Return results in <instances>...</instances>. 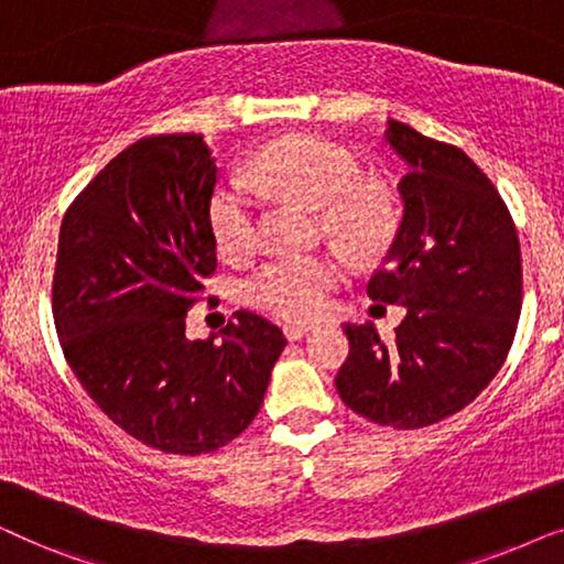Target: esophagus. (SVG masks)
Returning a JSON list of instances; mask_svg holds the SVG:
<instances>
[{
	"mask_svg": "<svg viewBox=\"0 0 564 564\" xmlns=\"http://www.w3.org/2000/svg\"><path fill=\"white\" fill-rule=\"evenodd\" d=\"M311 326H305V323H288V326H284V336L290 338V341H297V338H303V336H307L311 334Z\"/></svg>",
	"mask_w": 564,
	"mask_h": 564,
	"instance_id": "esophagus-1",
	"label": "esophagus"
}]
</instances>
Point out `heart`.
Listing matches in <instances>:
<instances>
[{
  "instance_id": "1",
  "label": "heart",
  "mask_w": 564,
  "mask_h": 564,
  "mask_svg": "<svg viewBox=\"0 0 564 564\" xmlns=\"http://www.w3.org/2000/svg\"><path fill=\"white\" fill-rule=\"evenodd\" d=\"M261 189L321 207V220L351 251H375L392 228L388 184L359 174L349 149L313 133H290L267 143L246 166ZM213 241L228 261L246 259L259 243V199L243 182H223L207 207ZM346 274L334 253H284L261 264L243 284L253 307L284 321H315Z\"/></svg>"
}]
</instances>
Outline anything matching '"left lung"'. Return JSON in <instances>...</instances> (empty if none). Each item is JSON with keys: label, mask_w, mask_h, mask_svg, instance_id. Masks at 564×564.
<instances>
[{"label": "left lung", "mask_w": 564, "mask_h": 564, "mask_svg": "<svg viewBox=\"0 0 564 564\" xmlns=\"http://www.w3.org/2000/svg\"><path fill=\"white\" fill-rule=\"evenodd\" d=\"M388 143L408 164L403 220L367 292L408 315L392 344L372 323H346L336 390L367 421L423 429L473 403L503 367L521 315V246L496 184L465 151L398 120Z\"/></svg>", "instance_id": "left-lung-1"}]
</instances>
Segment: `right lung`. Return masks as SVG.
<instances>
[{
    "instance_id": "add662e5",
    "label": "right lung",
    "mask_w": 564,
    "mask_h": 564,
    "mask_svg": "<svg viewBox=\"0 0 564 564\" xmlns=\"http://www.w3.org/2000/svg\"><path fill=\"white\" fill-rule=\"evenodd\" d=\"M215 172L199 133L145 135L120 151L68 205L51 290L61 349L87 395L128 436L184 457L249 429L288 344L249 311L223 341L184 336L218 269Z\"/></svg>"
}]
</instances>
